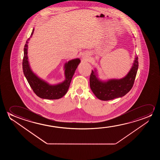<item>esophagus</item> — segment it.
Returning a JSON list of instances; mask_svg holds the SVG:
<instances>
[{
    "instance_id": "esophagus-1",
    "label": "esophagus",
    "mask_w": 160,
    "mask_h": 160,
    "mask_svg": "<svg viewBox=\"0 0 160 160\" xmlns=\"http://www.w3.org/2000/svg\"><path fill=\"white\" fill-rule=\"evenodd\" d=\"M88 57H89V56L88 55V53H84L83 55H82V58H83L84 60H88Z\"/></svg>"
}]
</instances>
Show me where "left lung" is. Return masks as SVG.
<instances>
[{
	"mask_svg": "<svg viewBox=\"0 0 160 160\" xmlns=\"http://www.w3.org/2000/svg\"><path fill=\"white\" fill-rule=\"evenodd\" d=\"M138 58L136 56L129 72L121 79H111L107 81H102L98 79L96 70L90 75L91 89L98 98L102 101H109L124 96L133 86L138 69Z\"/></svg>",
	"mask_w": 160,
	"mask_h": 160,
	"instance_id": "left-lung-1",
	"label": "left lung"
}]
</instances>
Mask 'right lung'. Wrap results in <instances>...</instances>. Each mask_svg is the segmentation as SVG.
<instances>
[{"label":"right lung","mask_w":160,"mask_h":160,"mask_svg":"<svg viewBox=\"0 0 160 160\" xmlns=\"http://www.w3.org/2000/svg\"><path fill=\"white\" fill-rule=\"evenodd\" d=\"M34 29L31 33V37L33 35ZM28 38L24 45V56L22 61V68L24 76L26 78L29 85L34 92L41 98L47 99H57L64 96L68 91L70 86L72 76L77 69L78 66L80 62L79 58L72 59L65 64V77L66 80L62 83L51 85L42 80L36 75L31 70L29 64L27 50Z\"/></svg>","instance_id":"right-lung-1"}]
</instances>
